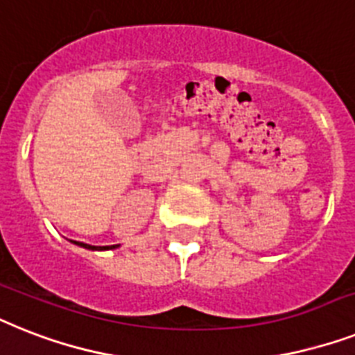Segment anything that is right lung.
<instances>
[{
  "label": "right lung",
  "mask_w": 355,
  "mask_h": 355,
  "mask_svg": "<svg viewBox=\"0 0 355 355\" xmlns=\"http://www.w3.org/2000/svg\"><path fill=\"white\" fill-rule=\"evenodd\" d=\"M74 244L87 248V250H112V248H116V246H89V244H83V243H74Z\"/></svg>",
  "instance_id": "obj_1"
}]
</instances>
